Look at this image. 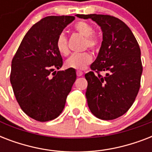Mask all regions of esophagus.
Masks as SVG:
<instances>
[{"label":"esophagus","instance_id":"34e87169","mask_svg":"<svg viewBox=\"0 0 152 152\" xmlns=\"http://www.w3.org/2000/svg\"><path fill=\"white\" fill-rule=\"evenodd\" d=\"M76 75H77V76H83V72L81 71H76Z\"/></svg>","mask_w":152,"mask_h":152}]
</instances>
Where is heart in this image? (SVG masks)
<instances>
[{"label": "heart", "instance_id": "b5f03b06", "mask_svg": "<svg viewBox=\"0 0 152 152\" xmlns=\"http://www.w3.org/2000/svg\"><path fill=\"white\" fill-rule=\"evenodd\" d=\"M74 29L80 35L84 37L83 49L89 48L93 51H98L101 46V39L99 34L93 33V27L84 21L76 23ZM56 46L58 52L62 55L69 53L68 39L64 33H61L56 41ZM93 56L90 51L73 53L66 60L65 66L69 69H84L92 62Z\"/></svg>", "mask_w": 152, "mask_h": 152}]
</instances>
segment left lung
<instances>
[{"label": "left lung", "mask_w": 152, "mask_h": 152, "mask_svg": "<svg viewBox=\"0 0 152 152\" xmlns=\"http://www.w3.org/2000/svg\"><path fill=\"white\" fill-rule=\"evenodd\" d=\"M91 19L102 31L97 58L85 74L86 98L91 112L102 120H113L125 114L134 102L140 87V49L129 27L109 15H76ZM106 71L102 76L100 72Z\"/></svg>", "instance_id": "8db88e82"}]
</instances>
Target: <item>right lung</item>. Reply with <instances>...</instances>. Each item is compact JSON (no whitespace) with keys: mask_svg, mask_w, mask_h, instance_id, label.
Segmentation results:
<instances>
[{"mask_svg":"<svg viewBox=\"0 0 152 152\" xmlns=\"http://www.w3.org/2000/svg\"><path fill=\"white\" fill-rule=\"evenodd\" d=\"M74 20L71 15L42 19L25 34L12 61L10 82L15 99L22 110L38 121L53 120L61 113L76 81L74 69L54 71L63 64L57 37Z\"/></svg>","mask_w":152,"mask_h":152,"instance_id":"right-lung-1","label":"right lung"}]
</instances>
